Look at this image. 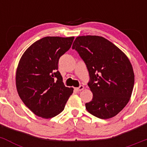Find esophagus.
Returning <instances> with one entry per match:
<instances>
[{
	"mask_svg": "<svg viewBox=\"0 0 147 147\" xmlns=\"http://www.w3.org/2000/svg\"><path fill=\"white\" fill-rule=\"evenodd\" d=\"M84 88V86H79V88H75V90L76 91H77V92H79V91H81V90H83Z\"/></svg>",
	"mask_w": 147,
	"mask_h": 147,
	"instance_id": "1",
	"label": "esophagus"
}]
</instances>
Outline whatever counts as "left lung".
<instances>
[{
  "label": "left lung",
  "instance_id": "8db88e82",
  "mask_svg": "<svg viewBox=\"0 0 147 147\" xmlns=\"http://www.w3.org/2000/svg\"><path fill=\"white\" fill-rule=\"evenodd\" d=\"M72 48L86 65L93 94L86 110L100 119H109L125 107L132 94L134 72L125 54L109 40L99 36L76 38Z\"/></svg>",
  "mask_w": 147,
  "mask_h": 147
}]
</instances>
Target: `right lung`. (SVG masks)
Masks as SVG:
<instances>
[{
    "label": "right lung",
    "instance_id": "obj_1",
    "mask_svg": "<svg viewBox=\"0 0 147 147\" xmlns=\"http://www.w3.org/2000/svg\"><path fill=\"white\" fill-rule=\"evenodd\" d=\"M74 37L46 36L34 43L20 59L16 74L18 95L36 115L52 118L63 111L73 92L58 71L59 59L71 47Z\"/></svg>",
    "mask_w": 147,
    "mask_h": 147
}]
</instances>
